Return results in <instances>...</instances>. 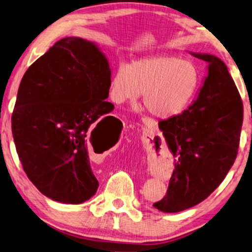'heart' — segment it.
<instances>
[{
	"label": "heart",
	"mask_w": 252,
	"mask_h": 252,
	"mask_svg": "<svg viewBox=\"0 0 252 252\" xmlns=\"http://www.w3.org/2000/svg\"><path fill=\"white\" fill-rule=\"evenodd\" d=\"M196 66L175 55H156L120 65L110 81V97L117 104L137 101L143 93V106L150 114L169 119L186 109L196 94Z\"/></svg>",
	"instance_id": "obj_1"
}]
</instances>
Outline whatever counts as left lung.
Returning a JSON list of instances; mask_svg holds the SVG:
<instances>
[{
  "label": "left lung",
  "mask_w": 252,
  "mask_h": 252,
  "mask_svg": "<svg viewBox=\"0 0 252 252\" xmlns=\"http://www.w3.org/2000/svg\"><path fill=\"white\" fill-rule=\"evenodd\" d=\"M193 55L209 63L197 99L182 114L159 122L176 157L165 197L154 204L166 213L181 212L209 197L232 167L240 143L243 104L227 67L215 56Z\"/></svg>",
  "instance_id": "8db88e82"
}]
</instances>
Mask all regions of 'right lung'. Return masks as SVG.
Segmentation results:
<instances>
[{
  "label": "right lung",
  "mask_w": 252,
  "mask_h": 252,
  "mask_svg": "<svg viewBox=\"0 0 252 252\" xmlns=\"http://www.w3.org/2000/svg\"><path fill=\"white\" fill-rule=\"evenodd\" d=\"M110 81L105 56L76 37L56 42L23 75L12 133L23 170L47 197L79 204L96 193L89 139L101 137L104 122L113 118L103 117L114 109L105 101Z\"/></svg>",
  "instance_id": "add662e5"
}]
</instances>
